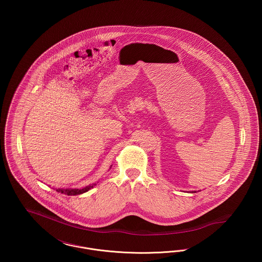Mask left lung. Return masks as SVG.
I'll use <instances>...</instances> for the list:
<instances>
[{
    "label": "left lung",
    "mask_w": 262,
    "mask_h": 262,
    "mask_svg": "<svg viewBox=\"0 0 262 262\" xmlns=\"http://www.w3.org/2000/svg\"><path fill=\"white\" fill-rule=\"evenodd\" d=\"M193 192H195V191H193Z\"/></svg>",
    "instance_id": "8db88e82"
}]
</instances>
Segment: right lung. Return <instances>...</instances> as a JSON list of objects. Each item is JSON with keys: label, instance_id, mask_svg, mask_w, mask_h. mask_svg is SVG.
I'll return each mask as SVG.
<instances>
[{"label": "right lung", "instance_id": "add662e5", "mask_svg": "<svg viewBox=\"0 0 262 262\" xmlns=\"http://www.w3.org/2000/svg\"><path fill=\"white\" fill-rule=\"evenodd\" d=\"M93 186L94 185L88 186V187H83V188H66V189L59 188V189H57V191L63 193V194H67V195H77V194H81L83 192H86L90 188H92Z\"/></svg>", "mask_w": 262, "mask_h": 262}]
</instances>
